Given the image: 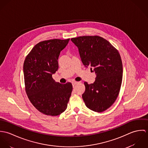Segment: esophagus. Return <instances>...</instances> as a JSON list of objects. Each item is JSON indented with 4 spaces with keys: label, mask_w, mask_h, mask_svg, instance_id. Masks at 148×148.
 <instances>
[{
    "label": "esophagus",
    "mask_w": 148,
    "mask_h": 148,
    "mask_svg": "<svg viewBox=\"0 0 148 148\" xmlns=\"http://www.w3.org/2000/svg\"><path fill=\"white\" fill-rule=\"evenodd\" d=\"M72 85H73V87H74L76 85V84H77L78 83V82H73L72 83Z\"/></svg>",
    "instance_id": "1"
}]
</instances>
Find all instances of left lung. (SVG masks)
Here are the masks:
<instances>
[{"label":"left lung","mask_w":148,"mask_h":148,"mask_svg":"<svg viewBox=\"0 0 148 148\" xmlns=\"http://www.w3.org/2000/svg\"><path fill=\"white\" fill-rule=\"evenodd\" d=\"M71 40L78 48L84 65L94 68L96 75L93 83L84 82L82 98L85 104L93 111L102 112L112 106L120 90L123 72L120 55L108 40L99 36Z\"/></svg>","instance_id":"left-lung-1"}]
</instances>
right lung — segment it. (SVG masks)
Instances as JSON below:
<instances>
[{
    "label": "right lung",
    "mask_w": 148,
    "mask_h": 148,
    "mask_svg": "<svg viewBox=\"0 0 148 148\" xmlns=\"http://www.w3.org/2000/svg\"><path fill=\"white\" fill-rule=\"evenodd\" d=\"M69 39H52L36 44L25 58L23 73L25 92L37 110L55 116L65 110L72 91L71 83L60 84L52 78L59 68L60 52Z\"/></svg>",
    "instance_id": "add662e5"
}]
</instances>
